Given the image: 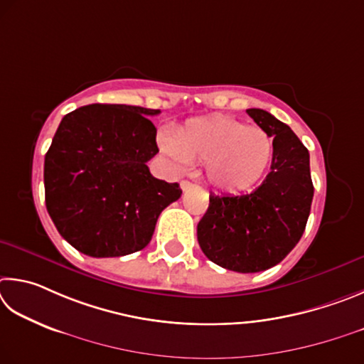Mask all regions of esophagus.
<instances>
[{
  "label": "esophagus",
  "instance_id": "1",
  "mask_svg": "<svg viewBox=\"0 0 364 364\" xmlns=\"http://www.w3.org/2000/svg\"><path fill=\"white\" fill-rule=\"evenodd\" d=\"M192 187H193V183L190 182V181H182L181 182V188L183 190V192H186V190H190Z\"/></svg>",
  "mask_w": 364,
  "mask_h": 364
}]
</instances>
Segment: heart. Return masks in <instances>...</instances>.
<instances>
[{
    "label": "heart",
    "mask_w": 364,
    "mask_h": 364,
    "mask_svg": "<svg viewBox=\"0 0 364 364\" xmlns=\"http://www.w3.org/2000/svg\"><path fill=\"white\" fill-rule=\"evenodd\" d=\"M158 144L178 168L205 164L206 181L219 192L233 195L256 187L273 158L269 134L227 114L188 119L177 127L174 137L159 134Z\"/></svg>",
    "instance_id": "b5f03b06"
}]
</instances>
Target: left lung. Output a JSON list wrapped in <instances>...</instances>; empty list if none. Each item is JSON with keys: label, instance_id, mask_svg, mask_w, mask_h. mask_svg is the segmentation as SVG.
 I'll return each instance as SVG.
<instances>
[{"label": "left lung", "instance_id": "1", "mask_svg": "<svg viewBox=\"0 0 364 364\" xmlns=\"http://www.w3.org/2000/svg\"><path fill=\"white\" fill-rule=\"evenodd\" d=\"M246 113L273 137L270 172L251 193L209 196L196 235L214 264L256 273L282 262L299 243L310 215L314 183L309 150L291 127L260 108Z\"/></svg>", "mask_w": 364, "mask_h": 364}]
</instances>
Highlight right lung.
<instances>
[{
	"mask_svg": "<svg viewBox=\"0 0 364 364\" xmlns=\"http://www.w3.org/2000/svg\"><path fill=\"white\" fill-rule=\"evenodd\" d=\"M159 110L92 104L62 118L44 156L46 208L63 240L91 257H119L150 243L178 183L150 174Z\"/></svg>",
	"mask_w": 364,
	"mask_h": 364,
	"instance_id": "right-lung-1",
	"label": "right lung"
}]
</instances>
